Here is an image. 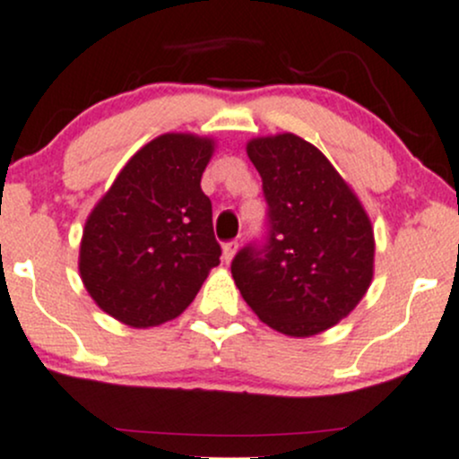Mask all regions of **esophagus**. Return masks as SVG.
<instances>
[{"label":"esophagus","instance_id":"esophagus-1","mask_svg":"<svg viewBox=\"0 0 459 459\" xmlns=\"http://www.w3.org/2000/svg\"><path fill=\"white\" fill-rule=\"evenodd\" d=\"M238 250H239V244L238 242H226L224 248H221V257H224V262L226 264L233 262V257H235V255H238Z\"/></svg>","mask_w":459,"mask_h":459}]
</instances>
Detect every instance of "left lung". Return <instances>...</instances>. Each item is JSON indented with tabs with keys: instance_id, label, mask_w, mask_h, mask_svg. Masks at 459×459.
<instances>
[{
	"instance_id": "8db88e82",
	"label": "left lung",
	"mask_w": 459,
	"mask_h": 459,
	"mask_svg": "<svg viewBox=\"0 0 459 459\" xmlns=\"http://www.w3.org/2000/svg\"><path fill=\"white\" fill-rule=\"evenodd\" d=\"M264 182L268 242L230 264L250 310L294 339L321 334L359 306L374 279V229L354 189L297 134L246 144Z\"/></svg>"
}]
</instances>
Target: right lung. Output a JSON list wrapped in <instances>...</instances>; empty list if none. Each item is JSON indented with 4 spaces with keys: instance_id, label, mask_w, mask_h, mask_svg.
Masks as SVG:
<instances>
[{
    "instance_id": "right-lung-1",
    "label": "right lung",
    "mask_w": 459,
    "mask_h": 459,
    "mask_svg": "<svg viewBox=\"0 0 459 459\" xmlns=\"http://www.w3.org/2000/svg\"><path fill=\"white\" fill-rule=\"evenodd\" d=\"M215 141L162 134L138 149L85 220L79 273L96 306L129 327L180 316L221 248L202 173Z\"/></svg>"
}]
</instances>
